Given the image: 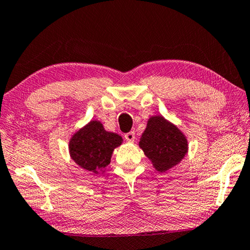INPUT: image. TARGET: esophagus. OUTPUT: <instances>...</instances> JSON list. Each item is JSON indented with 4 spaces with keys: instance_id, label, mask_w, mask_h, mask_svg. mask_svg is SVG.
<instances>
[{
    "instance_id": "obj_1",
    "label": "esophagus",
    "mask_w": 250,
    "mask_h": 250,
    "mask_svg": "<svg viewBox=\"0 0 250 250\" xmlns=\"http://www.w3.org/2000/svg\"><path fill=\"white\" fill-rule=\"evenodd\" d=\"M135 132H129L127 134H125V140L129 142V143H133L135 141Z\"/></svg>"
}]
</instances>
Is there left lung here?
Segmentation results:
<instances>
[{"mask_svg":"<svg viewBox=\"0 0 250 250\" xmlns=\"http://www.w3.org/2000/svg\"><path fill=\"white\" fill-rule=\"evenodd\" d=\"M138 145L159 173L178 165L188 153L185 134L162 115L148 118Z\"/></svg>","mask_w":250,"mask_h":250,"instance_id":"left-lung-1","label":"left lung"}]
</instances>
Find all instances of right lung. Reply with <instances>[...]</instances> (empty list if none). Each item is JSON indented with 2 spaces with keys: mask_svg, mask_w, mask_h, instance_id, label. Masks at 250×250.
<instances>
[{
  "mask_svg": "<svg viewBox=\"0 0 250 250\" xmlns=\"http://www.w3.org/2000/svg\"><path fill=\"white\" fill-rule=\"evenodd\" d=\"M123 144L121 135L105 130L100 121H91L72 135L69 156L81 168L103 174L110 163L114 149Z\"/></svg>",
  "mask_w": 250,
  "mask_h": 250,
  "instance_id": "right-lung-1",
  "label": "right lung"
}]
</instances>
